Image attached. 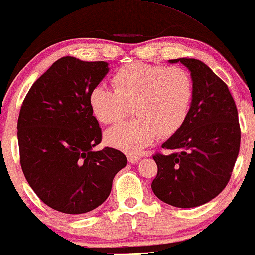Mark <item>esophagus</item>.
<instances>
[{
  "label": "esophagus",
  "instance_id": "obj_1",
  "mask_svg": "<svg viewBox=\"0 0 255 255\" xmlns=\"http://www.w3.org/2000/svg\"><path fill=\"white\" fill-rule=\"evenodd\" d=\"M128 161L130 162V164H136L137 161H140V157H137V155H128Z\"/></svg>",
  "mask_w": 255,
  "mask_h": 255
}]
</instances>
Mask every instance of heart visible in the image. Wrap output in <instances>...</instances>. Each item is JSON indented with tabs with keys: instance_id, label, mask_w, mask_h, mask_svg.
Returning <instances> with one entry per match:
<instances>
[{
	"instance_id": "b5f03b06",
	"label": "heart",
	"mask_w": 255,
	"mask_h": 255,
	"mask_svg": "<svg viewBox=\"0 0 255 255\" xmlns=\"http://www.w3.org/2000/svg\"><path fill=\"white\" fill-rule=\"evenodd\" d=\"M114 89L93 88L89 104L95 118L109 125L122 120L134 106L136 120L106 131L109 146L137 154L157 139L176 134L188 119L194 100V82L182 67L135 63L121 66L113 76Z\"/></svg>"
}]
</instances>
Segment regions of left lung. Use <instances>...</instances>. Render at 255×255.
Returning <instances> with one entry per match:
<instances>
[{"label": "left lung", "instance_id": "left-lung-1", "mask_svg": "<svg viewBox=\"0 0 255 255\" xmlns=\"http://www.w3.org/2000/svg\"><path fill=\"white\" fill-rule=\"evenodd\" d=\"M179 61L194 82V100L183 127L155 154L158 174L154 195L172 207L195 208L208 203L226 188L240 151L238 109L229 89L209 66L192 58Z\"/></svg>", "mask_w": 255, "mask_h": 255}]
</instances>
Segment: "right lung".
Returning a JSON list of instances; mask_svg holds the SVG:
<instances>
[{
  "instance_id": "1",
  "label": "right lung",
  "mask_w": 255,
  "mask_h": 255,
  "mask_svg": "<svg viewBox=\"0 0 255 255\" xmlns=\"http://www.w3.org/2000/svg\"><path fill=\"white\" fill-rule=\"evenodd\" d=\"M108 65L60 58L36 79L21 107L17 140L23 174L36 196L60 213L96 209L127 165L118 149L94 151L102 133L89 95L109 72Z\"/></svg>"
}]
</instances>
